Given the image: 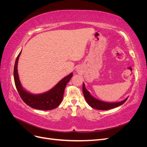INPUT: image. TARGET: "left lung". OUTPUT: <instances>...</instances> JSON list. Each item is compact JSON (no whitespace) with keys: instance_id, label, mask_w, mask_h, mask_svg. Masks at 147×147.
<instances>
[{"instance_id":"obj_1","label":"left lung","mask_w":147,"mask_h":147,"mask_svg":"<svg viewBox=\"0 0 147 147\" xmlns=\"http://www.w3.org/2000/svg\"><path fill=\"white\" fill-rule=\"evenodd\" d=\"M83 92L88 105L93 109L100 110H107L117 107L124 104L128 98L127 97L124 100L117 102H106L100 100L95 98L90 94V92L86 89L85 84L84 83L83 84Z\"/></svg>"}]
</instances>
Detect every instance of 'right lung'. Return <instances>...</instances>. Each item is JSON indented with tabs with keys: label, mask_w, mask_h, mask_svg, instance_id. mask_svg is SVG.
<instances>
[{
	"label": "right lung",
	"mask_w": 147,
	"mask_h": 147,
	"mask_svg": "<svg viewBox=\"0 0 147 147\" xmlns=\"http://www.w3.org/2000/svg\"><path fill=\"white\" fill-rule=\"evenodd\" d=\"M21 53L17 56L14 67V80L16 88L20 97L25 103L35 109L49 110L56 108L61 104L63 99L64 92L66 84L72 78L73 74L70 73L57 83L56 85L49 91L40 93L32 94L26 91L22 86L18 72V63Z\"/></svg>",
	"instance_id": "add662e5"
}]
</instances>
